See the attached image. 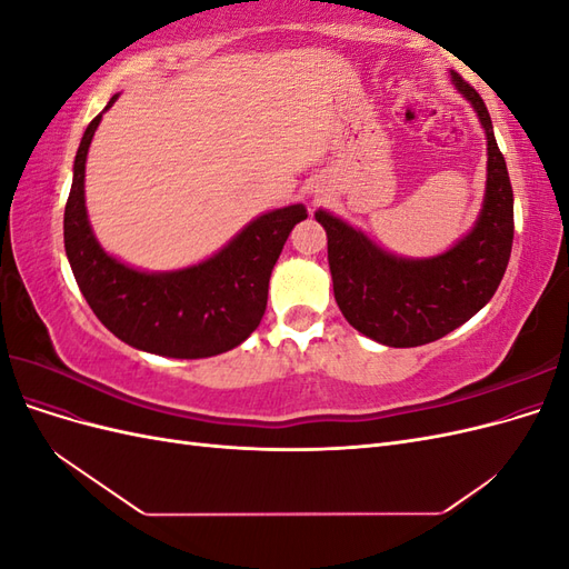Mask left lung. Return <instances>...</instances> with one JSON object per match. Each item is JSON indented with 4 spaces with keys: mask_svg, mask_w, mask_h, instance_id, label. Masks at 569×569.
<instances>
[{
    "mask_svg": "<svg viewBox=\"0 0 569 569\" xmlns=\"http://www.w3.org/2000/svg\"><path fill=\"white\" fill-rule=\"evenodd\" d=\"M487 134V187L472 230L437 256L408 258L382 249L339 216L318 209L327 232L335 299L360 335L393 349L422 347L481 311L503 280L512 249V187L481 97L451 71Z\"/></svg>",
    "mask_w": 569,
    "mask_h": 569,
    "instance_id": "left-lung-1",
    "label": "left lung"
}]
</instances>
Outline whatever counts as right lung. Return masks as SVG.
<instances>
[{
    "label": "right lung",
    "mask_w": 569,
    "mask_h": 569,
    "mask_svg": "<svg viewBox=\"0 0 569 569\" xmlns=\"http://www.w3.org/2000/svg\"><path fill=\"white\" fill-rule=\"evenodd\" d=\"M84 130L63 213V244L84 301L128 347L166 358H209L239 347L261 322L270 272L303 203L261 213L201 263L149 272L104 251L84 206V163L94 130L113 101Z\"/></svg>",
    "instance_id": "1"
}]
</instances>
